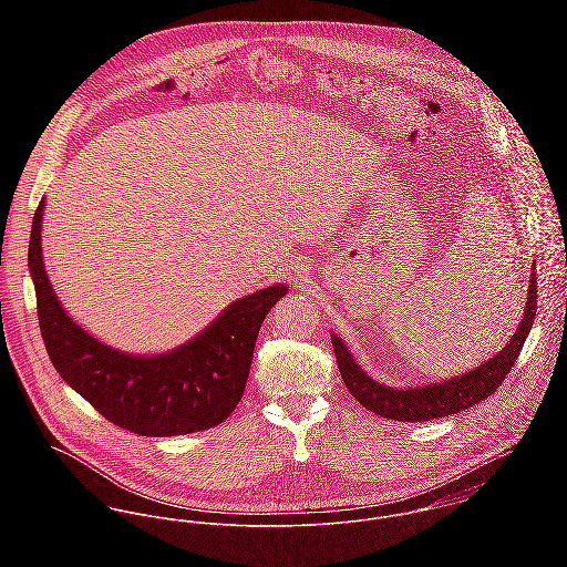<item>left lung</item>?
Masks as SVG:
<instances>
[{
	"instance_id": "obj_1",
	"label": "left lung",
	"mask_w": 567,
	"mask_h": 567,
	"mask_svg": "<svg viewBox=\"0 0 567 567\" xmlns=\"http://www.w3.org/2000/svg\"><path fill=\"white\" fill-rule=\"evenodd\" d=\"M535 312H537V270L533 266L524 317L519 321V327L515 329V333L511 336V340L504 344V349H499V353H495L481 367L463 375H456L443 382H432L425 386L393 389V386L380 384L364 373V369L355 362V358L351 355V351L347 349L340 336L331 333V344L336 351L342 382L360 404L380 416L421 423V421L456 414L461 410H467L470 405L481 404V400L488 398L504 382L511 367L515 364L533 329Z\"/></svg>"
}]
</instances>
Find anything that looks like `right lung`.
I'll use <instances>...</instances> for the list:
<instances>
[{"mask_svg":"<svg viewBox=\"0 0 567 567\" xmlns=\"http://www.w3.org/2000/svg\"><path fill=\"white\" fill-rule=\"evenodd\" d=\"M43 209L45 200L32 220L28 266L41 336L59 375L104 419L142 436H176L223 423L243 400L259 327L288 286L275 284L234 301L169 351L126 353L93 338L54 295L41 250Z\"/></svg>","mask_w":567,"mask_h":567,"instance_id":"right-lung-1","label":"right lung"}]
</instances>
